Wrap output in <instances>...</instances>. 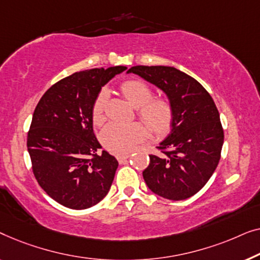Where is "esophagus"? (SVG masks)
<instances>
[{
  "label": "esophagus",
  "instance_id": "34e87169",
  "mask_svg": "<svg viewBox=\"0 0 260 260\" xmlns=\"http://www.w3.org/2000/svg\"><path fill=\"white\" fill-rule=\"evenodd\" d=\"M129 156L131 154H128V153H126V154H118L116 155V159H118L119 162H123L126 159H128Z\"/></svg>",
  "mask_w": 260,
  "mask_h": 260
}]
</instances>
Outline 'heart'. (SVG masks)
Wrapping results in <instances>:
<instances>
[{"label": "heart", "mask_w": 260, "mask_h": 260, "mask_svg": "<svg viewBox=\"0 0 260 260\" xmlns=\"http://www.w3.org/2000/svg\"><path fill=\"white\" fill-rule=\"evenodd\" d=\"M121 92L133 107L139 108V116L144 120L153 133L161 134L170 129L173 121V108L164 99L152 100L153 92L147 83L138 79L127 80L121 85ZM107 101V90L102 89L93 105V119L100 122ZM147 129L140 122H111L102 131L101 139L109 151L125 153L131 151L139 141L145 139Z\"/></svg>", "instance_id": "obj_1"}]
</instances>
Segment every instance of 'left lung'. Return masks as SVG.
Instances as JSON below:
<instances>
[{
  "mask_svg": "<svg viewBox=\"0 0 260 260\" xmlns=\"http://www.w3.org/2000/svg\"><path fill=\"white\" fill-rule=\"evenodd\" d=\"M133 73L161 89L173 108L171 132L160 142V154L149 155L142 172L146 185L165 199L194 196L217 168L224 131L213 99L186 73L167 66H135Z\"/></svg>",
  "mask_w": 260,
  "mask_h": 260,
  "instance_id": "left-lung-1",
  "label": "left lung"
}]
</instances>
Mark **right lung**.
<instances>
[{"mask_svg":"<svg viewBox=\"0 0 260 260\" xmlns=\"http://www.w3.org/2000/svg\"><path fill=\"white\" fill-rule=\"evenodd\" d=\"M125 66L94 68L60 80L32 114L27 147L32 173L50 198L73 210L100 203L111 188L118 160L102 151L93 132V105Z\"/></svg>","mask_w":260,"mask_h":260,"instance_id":"add662e5","label":"right lung"}]
</instances>
